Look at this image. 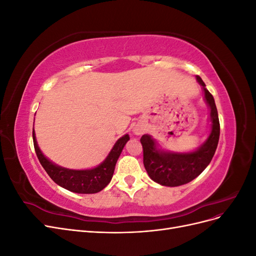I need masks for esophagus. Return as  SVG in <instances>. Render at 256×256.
<instances>
[{
  "label": "esophagus",
  "instance_id": "esophagus-1",
  "mask_svg": "<svg viewBox=\"0 0 256 256\" xmlns=\"http://www.w3.org/2000/svg\"><path fill=\"white\" fill-rule=\"evenodd\" d=\"M143 132H144V130H143L142 128H140V127H136V128L134 129V134H136V136H140V134H142Z\"/></svg>",
  "mask_w": 256,
  "mask_h": 256
}]
</instances>
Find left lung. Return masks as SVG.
<instances>
[{"label":"left lung","instance_id":"left-lung-1","mask_svg":"<svg viewBox=\"0 0 256 256\" xmlns=\"http://www.w3.org/2000/svg\"><path fill=\"white\" fill-rule=\"evenodd\" d=\"M196 81L204 90V100L209 108L210 131L206 141L193 152H174L161 148L150 134L141 138L146 172L154 182L166 187H177L196 178L210 164L218 146L220 122L214 99L198 76Z\"/></svg>","mask_w":256,"mask_h":256}]
</instances>
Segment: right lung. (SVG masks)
I'll return each instance as SVG.
<instances>
[{
    "label": "right lung",
    "mask_w": 256,
    "mask_h": 256,
    "mask_svg": "<svg viewBox=\"0 0 256 256\" xmlns=\"http://www.w3.org/2000/svg\"><path fill=\"white\" fill-rule=\"evenodd\" d=\"M129 138L128 134L120 138L113 145L110 152L108 154L106 158L99 166L86 170H72L53 164L44 156L37 144L35 131L33 129L35 152L44 171L48 173L51 180L60 187L74 193H83V194L97 193L109 184L113 177L116 162Z\"/></svg>",
    "instance_id": "1"
}]
</instances>
